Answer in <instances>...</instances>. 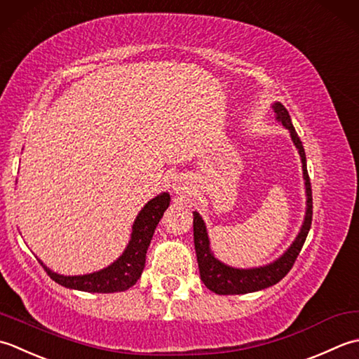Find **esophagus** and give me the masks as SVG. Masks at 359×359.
I'll list each match as a JSON object with an SVG mask.
<instances>
[{
    "label": "esophagus",
    "mask_w": 359,
    "mask_h": 359,
    "mask_svg": "<svg viewBox=\"0 0 359 359\" xmlns=\"http://www.w3.org/2000/svg\"><path fill=\"white\" fill-rule=\"evenodd\" d=\"M173 189L177 190V194H182L186 190V182L182 180H175L173 181Z\"/></svg>",
    "instance_id": "esophagus-1"
}]
</instances>
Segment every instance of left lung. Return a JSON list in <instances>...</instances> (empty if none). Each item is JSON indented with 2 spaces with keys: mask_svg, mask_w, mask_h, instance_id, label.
<instances>
[{
  "mask_svg": "<svg viewBox=\"0 0 359 359\" xmlns=\"http://www.w3.org/2000/svg\"><path fill=\"white\" fill-rule=\"evenodd\" d=\"M276 113V119L279 121L282 126L290 131V136L294 142L296 149L299 150L302 161V172L305 180V192H306V210L305 218L302 223V228L299 231L296 240L292 245L285 251L279 259L273 263L259 268H232L224 265L218 259L214 257L210 251V243L206 231V224H204L203 218L198 212H194V243L196 251V260H198L200 268V277L206 287L217 292V294H246V292H254L259 290H265L268 287H273L277 282H280L285 276L288 274L290 269L294 265L299 252H301L302 246L305 243V238L309 236V231L311 228V218H313V198H311V182L309 172H306V158L305 150L301 137L297 136L294 127L291 123V118L280 102H276L273 105Z\"/></svg>",
  "mask_w": 359,
  "mask_h": 359,
  "instance_id": "1",
  "label": "left lung"
}]
</instances>
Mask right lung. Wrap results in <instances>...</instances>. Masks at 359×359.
I'll use <instances>...</instances> for the list:
<instances>
[{"instance_id": "obj_1", "label": "right lung", "mask_w": 359, "mask_h": 359, "mask_svg": "<svg viewBox=\"0 0 359 359\" xmlns=\"http://www.w3.org/2000/svg\"><path fill=\"white\" fill-rule=\"evenodd\" d=\"M170 204V195L167 192L159 194L150 200L139 212L131 228V237L126 251L111 265L100 271L85 276H62L43 265L50 279L62 287L86 292H118L126 291L137 282L145 266V254L150 246L153 233L165 209Z\"/></svg>"}]
</instances>
